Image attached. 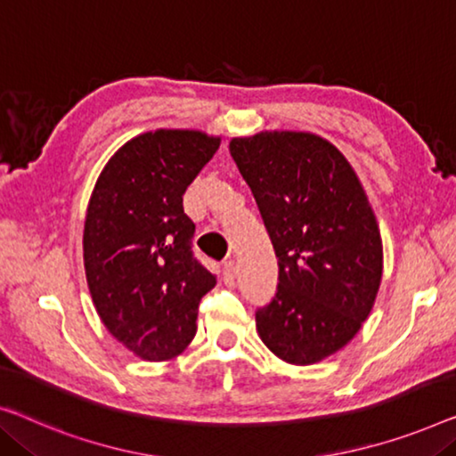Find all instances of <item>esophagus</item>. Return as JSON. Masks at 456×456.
Wrapping results in <instances>:
<instances>
[{"label": "esophagus", "instance_id": "34e87169", "mask_svg": "<svg viewBox=\"0 0 456 456\" xmlns=\"http://www.w3.org/2000/svg\"><path fill=\"white\" fill-rule=\"evenodd\" d=\"M222 277H224V283H228V286H232V283H234V277H236V265H234V261H232V259L224 261Z\"/></svg>", "mask_w": 456, "mask_h": 456}]
</instances>
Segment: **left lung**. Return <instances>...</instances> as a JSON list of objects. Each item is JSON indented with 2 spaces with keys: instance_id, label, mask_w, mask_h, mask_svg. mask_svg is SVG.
<instances>
[{
  "instance_id": "8db88e82",
  "label": "left lung",
  "mask_w": 456,
  "mask_h": 456,
  "mask_svg": "<svg viewBox=\"0 0 456 456\" xmlns=\"http://www.w3.org/2000/svg\"><path fill=\"white\" fill-rule=\"evenodd\" d=\"M272 239L280 277L256 331L277 358L308 366L346 346L368 319L382 277V240L346 156L306 131L230 142Z\"/></svg>"
}]
</instances>
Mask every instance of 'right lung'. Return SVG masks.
<instances>
[{
  "label": "right lung",
  "mask_w": 456,
  "mask_h": 456,
  "mask_svg": "<svg viewBox=\"0 0 456 456\" xmlns=\"http://www.w3.org/2000/svg\"><path fill=\"white\" fill-rule=\"evenodd\" d=\"M220 137L156 129L129 140L102 168L84 222V267L96 313L137 358L179 355L197 333V308L216 286L191 250L184 191Z\"/></svg>",
  "instance_id": "1"
}]
</instances>
